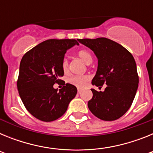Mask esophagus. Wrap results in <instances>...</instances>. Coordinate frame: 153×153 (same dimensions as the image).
Returning a JSON list of instances; mask_svg holds the SVG:
<instances>
[{"label":"esophagus","instance_id":"1","mask_svg":"<svg viewBox=\"0 0 153 153\" xmlns=\"http://www.w3.org/2000/svg\"><path fill=\"white\" fill-rule=\"evenodd\" d=\"M77 91H78V93H81V91H82V90H81V89H79V88H78V90H77Z\"/></svg>","mask_w":153,"mask_h":153}]
</instances>
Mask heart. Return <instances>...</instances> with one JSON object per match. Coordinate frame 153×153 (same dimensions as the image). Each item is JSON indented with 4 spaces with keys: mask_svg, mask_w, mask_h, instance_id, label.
<instances>
[{
    "mask_svg": "<svg viewBox=\"0 0 153 153\" xmlns=\"http://www.w3.org/2000/svg\"><path fill=\"white\" fill-rule=\"evenodd\" d=\"M77 55L80 58L82 61L85 63L86 64L89 65L93 61V56L91 53L89 51L86 50H81L77 53ZM62 70L64 73H67L68 71V61L67 59H64L62 62ZM89 80V76H70L68 79V82L70 84L74 85V86H77L79 88H82L86 85V82Z\"/></svg>",
    "mask_w": 153,
    "mask_h": 153,
    "instance_id": "heart-1",
    "label": "heart"
}]
</instances>
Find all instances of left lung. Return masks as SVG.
<instances>
[{"instance_id":"left-lung-1","label":"left lung","mask_w":153,"mask_h":153,"mask_svg":"<svg viewBox=\"0 0 153 153\" xmlns=\"http://www.w3.org/2000/svg\"><path fill=\"white\" fill-rule=\"evenodd\" d=\"M78 41L93 51L98 67L92 84L104 91L91 89L93 98L88 102L91 113L97 118L113 121L129 109L139 84L136 61L129 51L117 42L105 37L79 39Z\"/></svg>"}]
</instances>
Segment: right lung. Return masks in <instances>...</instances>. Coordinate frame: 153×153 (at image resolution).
Instances as JSON below:
<instances>
[{"label": "right lung", "instance_id": "1", "mask_svg": "<svg viewBox=\"0 0 153 153\" xmlns=\"http://www.w3.org/2000/svg\"><path fill=\"white\" fill-rule=\"evenodd\" d=\"M79 43L74 39H50L27 52L21 59L17 90L21 100L31 115L44 122L60 118L76 97L77 89L67 83L53 88L64 72L62 62L67 50Z\"/></svg>", "mask_w": 153, "mask_h": 153}]
</instances>
